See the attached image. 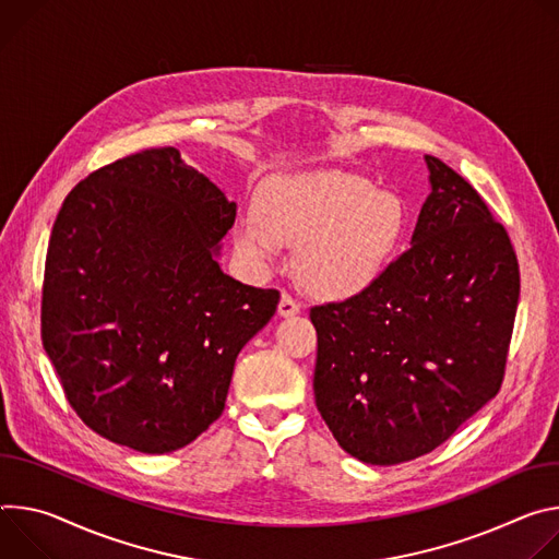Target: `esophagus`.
I'll list each match as a JSON object with an SVG mask.
<instances>
[{"label": "esophagus", "mask_w": 559, "mask_h": 559, "mask_svg": "<svg viewBox=\"0 0 559 559\" xmlns=\"http://www.w3.org/2000/svg\"><path fill=\"white\" fill-rule=\"evenodd\" d=\"M299 311H301L299 301L293 299L288 293H284L282 299H280V306H277V313H280L282 318H293V316H297Z\"/></svg>", "instance_id": "34e87169"}]
</instances>
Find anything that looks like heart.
Instances as JSON below:
<instances>
[{
  "label": "heart",
  "instance_id": "obj_1",
  "mask_svg": "<svg viewBox=\"0 0 559 559\" xmlns=\"http://www.w3.org/2000/svg\"><path fill=\"white\" fill-rule=\"evenodd\" d=\"M253 217L237 226L241 253L264 260L297 246L301 284L322 299H350L373 288L395 260L406 230L397 195L344 170L266 179Z\"/></svg>",
  "mask_w": 559,
  "mask_h": 559
}]
</instances>
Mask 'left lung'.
<instances>
[{
  "instance_id": "obj_1",
  "label": "left lung",
  "mask_w": 559,
  "mask_h": 559,
  "mask_svg": "<svg viewBox=\"0 0 559 559\" xmlns=\"http://www.w3.org/2000/svg\"><path fill=\"white\" fill-rule=\"evenodd\" d=\"M426 164L430 195L413 246L370 290L311 308L318 411L366 464L438 449L504 382L520 299L515 248L460 173L432 155Z\"/></svg>"
}]
</instances>
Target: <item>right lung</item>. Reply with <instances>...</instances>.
I'll list each match as a JSON object with an SVG mask.
<instances>
[{"label": "right lung", "instance_id": "right-lung-1", "mask_svg": "<svg viewBox=\"0 0 559 559\" xmlns=\"http://www.w3.org/2000/svg\"><path fill=\"white\" fill-rule=\"evenodd\" d=\"M237 206L173 146L93 170L52 224L41 344L97 436L162 455L222 415L233 366L280 290L222 273Z\"/></svg>", "mask_w": 559, "mask_h": 559}]
</instances>
